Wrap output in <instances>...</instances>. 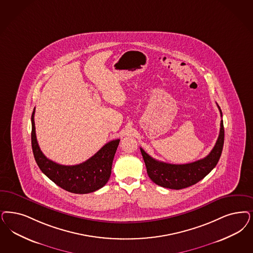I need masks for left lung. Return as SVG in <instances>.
I'll return each instance as SVG.
<instances>
[{"instance_id": "8db88e82", "label": "left lung", "mask_w": 253, "mask_h": 253, "mask_svg": "<svg viewBox=\"0 0 253 253\" xmlns=\"http://www.w3.org/2000/svg\"><path fill=\"white\" fill-rule=\"evenodd\" d=\"M218 107L222 117L218 105ZM223 143L224 128L223 122L221 121L219 134L214 148L207 157L196 162L185 165L166 164L150 157L143 148H140V150L147 167L148 176L154 183L167 189L180 190L199 182L217 166L222 152Z\"/></svg>"}]
</instances>
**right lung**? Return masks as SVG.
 <instances>
[{
	"label": "right lung",
	"instance_id": "right-lung-1",
	"mask_svg": "<svg viewBox=\"0 0 253 253\" xmlns=\"http://www.w3.org/2000/svg\"><path fill=\"white\" fill-rule=\"evenodd\" d=\"M35 111L32 115V148L40 170L61 189L73 193H89L107 183L120 139L112 140L86 162L77 166H61L43 154L36 139Z\"/></svg>",
	"mask_w": 253,
	"mask_h": 253
}]
</instances>
